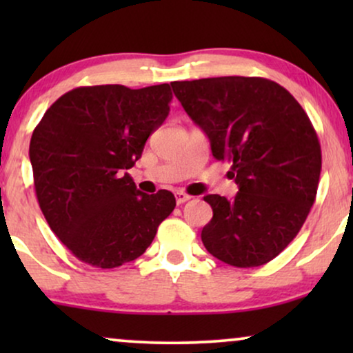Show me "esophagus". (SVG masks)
<instances>
[{
	"instance_id": "obj_1",
	"label": "esophagus",
	"mask_w": 353,
	"mask_h": 353,
	"mask_svg": "<svg viewBox=\"0 0 353 353\" xmlns=\"http://www.w3.org/2000/svg\"><path fill=\"white\" fill-rule=\"evenodd\" d=\"M175 197H176V204H178V205L185 204V202H188V201L191 199V196L186 194V192H183V191L175 192Z\"/></svg>"
}]
</instances>
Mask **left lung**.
<instances>
[{
  "mask_svg": "<svg viewBox=\"0 0 353 353\" xmlns=\"http://www.w3.org/2000/svg\"><path fill=\"white\" fill-rule=\"evenodd\" d=\"M173 93L210 139L216 161L239 192L209 194L214 216L202 228L205 249L238 268L268 263L301 231L316 197L321 148L286 88L262 77L173 81Z\"/></svg>",
  "mask_w": 353,
  "mask_h": 353,
  "instance_id": "left-lung-1",
  "label": "left lung"
}]
</instances>
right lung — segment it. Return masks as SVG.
I'll use <instances>...</instances> for the list:
<instances>
[{
	"label": "right lung",
	"instance_id": "right-lung-1",
	"mask_svg": "<svg viewBox=\"0 0 353 353\" xmlns=\"http://www.w3.org/2000/svg\"><path fill=\"white\" fill-rule=\"evenodd\" d=\"M170 85L79 86L46 110L30 139L38 204L81 262L117 268L146 252L176 201L144 194L128 168L170 110Z\"/></svg>",
	"mask_w": 353,
	"mask_h": 353
}]
</instances>
